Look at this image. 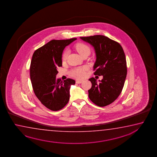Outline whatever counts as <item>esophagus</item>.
<instances>
[{"label":"esophagus","mask_w":157,"mask_h":157,"mask_svg":"<svg viewBox=\"0 0 157 157\" xmlns=\"http://www.w3.org/2000/svg\"><path fill=\"white\" fill-rule=\"evenodd\" d=\"M82 82V80H76V83H78V84H79V83H81Z\"/></svg>","instance_id":"obj_1"}]
</instances>
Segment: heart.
Segmentation results:
<instances>
[{"instance_id":"b5f03b06","label":"heart","mask_w":157,"mask_h":157,"mask_svg":"<svg viewBox=\"0 0 157 157\" xmlns=\"http://www.w3.org/2000/svg\"><path fill=\"white\" fill-rule=\"evenodd\" d=\"M75 48L77 52L80 54L82 56L87 54L90 53V49L88 46L83 43H77L75 45ZM68 56V52L66 50L63 53V61H65L67 59ZM87 70L86 67H78L73 68L70 71V75L72 77H75L76 78H82L85 75V71Z\"/></svg>"}]
</instances>
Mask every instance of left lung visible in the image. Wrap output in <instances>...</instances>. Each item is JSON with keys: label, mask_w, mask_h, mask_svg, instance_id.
I'll use <instances>...</instances> for the list:
<instances>
[{"label": "left lung", "mask_w": 157, "mask_h": 157, "mask_svg": "<svg viewBox=\"0 0 157 157\" xmlns=\"http://www.w3.org/2000/svg\"><path fill=\"white\" fill-rule=\"evenodd\" d=\"M94 48L96 60L94 74L102 76L99 82L94 77L89 79L92 87L89 97L100 107L109 105L119 96L122 91L127 73L125 54L120 44L103 35L80 37Z\"/></svg>", "instance_id": "obj_1"}]
</instances>
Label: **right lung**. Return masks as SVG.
I'll return each mask as SVG.
<instances>
[{
  "label": "right lung",
  "mask_w": 157,
  "mask_h": 157,
  "mask_svg": "<svg viewBox=\"0 0 157 157\" xmlns=\"http://www.w3.org/2000/svg\"><path fill=\"white\" fill-rule=\"evenodd\" d=\"M77 39L52 40L35 51L30 75L35 94L48 109L56 111L63 108L70 99V89L75 81L56 78L57 67L62 66V55L66 46Z\"/></svg>",
  "instance_id": "1"
}]
</instances>
